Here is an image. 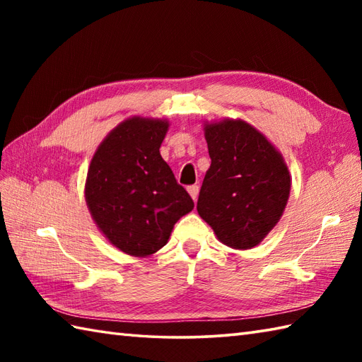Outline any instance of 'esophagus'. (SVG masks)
<instances>
[{
	"label": "esophagus",
	"instance_id": "34e87169",
	"mask_svg": "<svg viewBox=\"0 0 362 362\" xmlns=\"http://www.w3.org/2000/svg\"><path fill=\"white\" fill-rule=\"evenodd\" d=\"M188 193H189L191 197H193V201H196L197 196H199V185H189L188 187Z\"/></svg>",
	"mask_w": 362,
	"mask_h": 362
}]
</instances>
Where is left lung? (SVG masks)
Here are the masks:
<instances>
[{
  "instance_id": "1",
  "label": "left lung",
  "mask_w": 362,
  "mask_h": 362,
  "mask_svg": "<svg viewBox=\"0 0 362 362\" xmlns=\"http://www.w3.org/2000/svg\"><path fill=\"white\" fill-rule=\"evenodd\" d=\"M204 130L211 165L199 193V216L228 247H255L288 204V166L274 144L243 119L206 122Z\"/></svg>"
}]
</instances>
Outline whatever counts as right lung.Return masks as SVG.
<instances>
[{"label":"right lung","mask_w":362,"mask_h":362,"mask_svg":"<svg viewBox=\"0 0 362 362\" xmlns=\"http://www.w3.org/2000/svg\"><path fill=\"white\" fill-rule=\"evenodd\" d=\"M166 119L132 117L99 144L88 168L86 201L115 247L148 257L168 243L174 224L194 209L160 156Z\"/></svg>","instance_id":"right-lung-1"}]
</instances>
